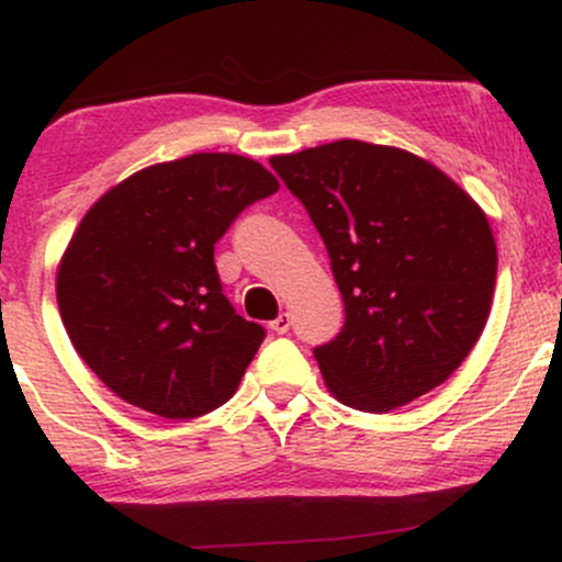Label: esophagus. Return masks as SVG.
<instances>
[{
    "mask_svg": "<svg viewBox=\"0 0 562 562\" xmlns=\"http://www.w3.org/2000/svg\"><path fill=\"white\" fill-rule=\"evenodd\" d=\"M269 327H272V330H274L277 335H285V333L290 330V314L282 312L280 317H277L274 322H269Z\"/></svg>",
    "mask_w": 562,
    "mask_h": 562,
    "instance_id": "obj_1",
    "label": "esophagus"
}]
</instances>
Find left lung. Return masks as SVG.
<instances>
[{
	"mask_svg": "<svg viewBox=\"0 0 562 562\" xmlns=\"http://www.w3.org/2000/svg\"><path fill=\"white\" fill-rule=\"evenodd\" d=\"M312 216L346 322L314 348L338 402L389 412L457 370L486 327L496 245L473 198L428 160L359 139L269 158Z\"/></svg>",
	"mask_w": 562,
	"mask_h": 562,
	"instance_id": "8db88e82",
	"label": "left lung"
}]
</instances>
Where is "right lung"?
Segmentation results:
<instances>
[{"mask_svg":"<svg viewBox=\"0 0 562 562\" xmlns=\"http://www.w3.org/2000/svg\"><path fill=\"white\" fill-rule=\"evenodd\" d=\"M277 190L256 160L195 153L132 173L87 211L57 269V306L115 396L166 420L229 402L267 330L227 301L214 245Z\"/></svg>","mask_w":562,"mask_h":562,"instance_id":"obj_1","label":"right lung"}]
</instances>
